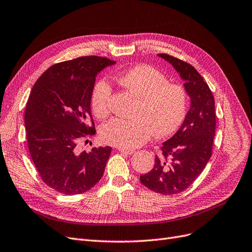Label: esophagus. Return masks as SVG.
<instances>
[{
  "mask_svg": "<svg viewBox=\"0 0 252 252\" xmlns=\"http://www.w3.org/2000/svg\"><path fill=\"white\" fill-rule=\"evenodd\" d=\"M118 151H119L120 153L126 154V155H133V154H134V151H133V150H126V148H118Z\"/></svg>",
  "mask_w": 252,
  "mask_h": 252,
  "instance_id": "34e87169",
  "label": "esophagus"
}]
</instances>
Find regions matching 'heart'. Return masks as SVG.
<instances>
[{"instance_id": "1", "label": "heart", "mask_w": 252, "mask_h": 252, "mask_svg": "<svg viewBox=\"0 0 252 252\" xmlns=\"http://www.w3.org/2000/svg\"><path fill=\"white\" fill-rule=\"evenodd\" d=\"M121 86L138 98L133 119L114 118L102 126L100 138L106 143L123 148L144 144L155 132L157 136L172 134L186 116L188 96L178 84L168 83L165 74L150 65L140 64L117 78ZM112 88L98 80L92 90L91 106L94 115L105 118L110 113Z\"/></svg>"}]
</instances>
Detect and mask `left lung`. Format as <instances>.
Wrapping results in <instances>:
<instances>
[{"instance_id":"8db88e82","label":"left lung","mask_w":252,"mask_h":252,"mask_svg":"<svg viewBox=\"0 0 252 252\" xmlns=\"http://www.w3.org/2000/svg\"><path fill=\"white\" fill-rule=\"evenodd\" d=\"M158 56L180 74L191 101L179 131L163 142L162 155L156 156L154 168L140 176L146 188L170 195L187 189L210 160L216 128L215 100L208 84L191 64L167 54Z\"/></svg>"}]
</instances>
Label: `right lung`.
I'll return each instance as SVG.
<instances>
[{"mask_svg": "<svg viewBox=\"0 0 252 252\" xmlns=\"http://www.w3.org/2000/svg\"><path fill=\"white\" fill-rule=\"evenodd\" d=\"M115 63L96 56L60 62L46 69L32 88L25 112L29 152L42 181L61 194L86 192L104 174L112 147L79 154L77 144L95 134L92 90L97 73Z\"/></svg>", "mask_w": 252, "mask_h": 252, "instance_id": "right-lung-1", "label": "right lung"}]
</instances>
